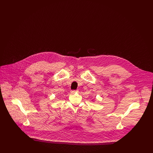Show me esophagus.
<instances>
[{"label":"esophagus","mask_w":153,"mask_h":153,"mask_svg":"<svg viewBox=\"0 0 153 153\" xmlns=\"http://www.w3.org/2000/svg\"><path fill=\"white\" fill-rule=\"evenodd\" d=\"M76 92H77V91H75V90H72V91H71V93L72 94H75Z\"/></svg>","instance_id":"1"}]
</instances>
